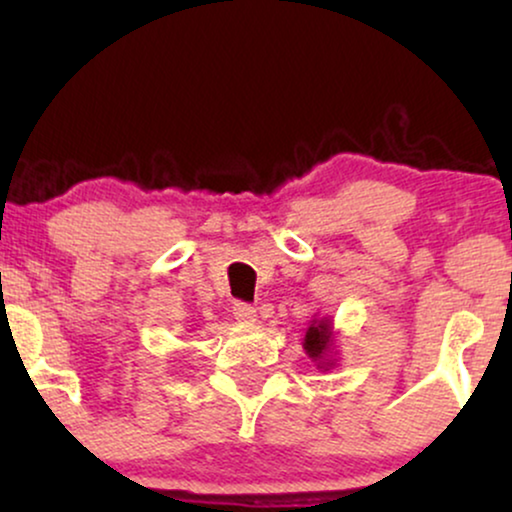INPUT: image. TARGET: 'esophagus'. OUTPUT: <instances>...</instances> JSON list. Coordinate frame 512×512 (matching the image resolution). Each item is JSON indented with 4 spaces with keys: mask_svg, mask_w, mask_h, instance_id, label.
Masks as SVG:
<instances>
[{
    "mask_svg": "<svg viewBox=\"0 0 512 512\" xmlns=\"http://www.w3.org/2000/svg\"><path fill=\"white\" fill-rule=\"evenodd\" d=\"M233 317L237 321H242V324H251V321H256V307L249 305V303H235L233 305Z\"/></svg>",
    "mask_w": 512,
    "mask_h": 512,
    "instance_id": "1",
    "label": "esophagus"
}]
</instances>
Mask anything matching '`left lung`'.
Returning a JSON list of instances; mask_svg holds the SVG:
<instances>
[{
    "label": "left lung",
    "instance_id": "1",
    "mask_svg": "<svg viewBox=\"0 0 512 512\" xmlns=\"http://www.w3.org/2000/svg\"><path fill=\"white\" fill-rule=\"evenodd\" d=\"M328 345H331V324L328 319L314 321L305 333V352L310 354V359L321 361L328 354Z\"/></svg>",
    "mask_w": 512,
    "mask_h": 512
}]
</instances>
